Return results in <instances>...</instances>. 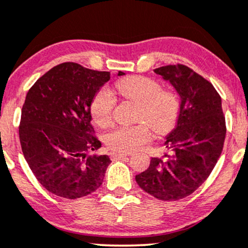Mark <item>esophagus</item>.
<instances>
[{
  "label": "esophagus",
  "mask_w": 248,
  "mask_h": 248,
  "mask_svg": "<svg viewBox=\"0 0 248 248\" xmlns=\"http://www.w3.org/2000/svg\"><path fill=\"white\" fill-rule=\"evenodd\" d=\"M129 155V153H124V152H112L111 153V158L113 159V160H118V159H121L124 158V156H127Z\"/></svg>",
  "instance_id": "34e87169"
}]
</instances>
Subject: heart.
<instances>
[{
	"instance_id": "heart-1",
	"label": "heart",
	"mask_w": 248,
	"mask_h": 248,
	"mask_svg": "<svg viewBox=\"0 0 248 248\" xmlns=\"http://www.w3.org/2000/svg\"><path fill=\"white\" fill-rule=\"evenodd\" d=\"M115 89L122 97L139 105L136 119L149 123L156 134L168 133L176 124L181 99L174 90H162V87L155 80L139 75L119 81ZM114 106L113 93L103 88L96 93L90 105L93 121L99 127L108 126L112 121ZM146 124L140 122L133 126L114 128L105 136V142L115 151H134L151 139V129Z\"/></svg>"
}]
</instances>
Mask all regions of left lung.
<instances>
[{"instance_id":"8db88e82","label":"left lung","mask_w":248,"mask_h":248,"mask_svg":"<svg viewBox=\"0 0 248 248\" xmlns=\"http://www.w3.org/2000/svg\"><path fill=\"white\" fill-rule=\"evenodd\" d=\"M153 71L180 96V115L166 136L164 158H151L135 180L155 198L174 202L193 193L212 173L223 149L225 119L220 95L202 75L181 64Z\"/></svg>"}]
</instances>
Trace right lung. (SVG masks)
<instances>
[{"label": "right lung", "instance_id": "right-lung-1", "mask_svg": "<svg viewBox=\"0 0 248 248\" xmlns=\"http://www.w3.org/2000/svg\"><path fill=\"white\" fill-rule=\"evenodd\" d=\"M108 80L109 72L62 62L28 90L19 124L21 150L36 180L56 196L78 199L102 186L111 159L87 153L102 146L93 136L90 105Z\"/></svg>", "mask_w": 248, "mask_h": 248}]
</instances>
